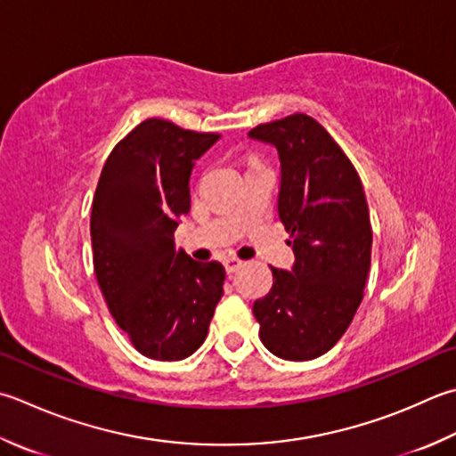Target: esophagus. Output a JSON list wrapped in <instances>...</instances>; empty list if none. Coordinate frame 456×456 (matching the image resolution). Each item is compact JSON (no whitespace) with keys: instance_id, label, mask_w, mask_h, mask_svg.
<instances>
[{"instance_id":"34e87169","label":"esophagus","mask_w":456,"mask_h":456,"mask_svg":"<svg viewBox=\"0 0 456 456\" xmlns=\"http://www.w3.org/2000/svg\"><path fill=\"white\" fill-rule=\"evenodd\" d=\"M225 271H227V274H233V273H237L240 266H243V261H239V258H235V256H231V258H225Z\"/></svg>"}]
</instances>
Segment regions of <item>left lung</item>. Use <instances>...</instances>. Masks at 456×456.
Masks as SVG:
<instances>
[{
    "label": "left lung",
    "mask_w": 456,
    "mask_h": 456,
    "mask_svg": "<svg viewBox=\"0 0 456 456\" xmlns=\"http://www.w3.org/2000/svg\"><path fill=\"white\" fill-rule=\"evenodd\" d=\"M248 138L279 151V217L294 251L292 271L273 266V289L255 300L258 336L282 360H314L344 336L363 298L371 225L362 180L306 114L261 124Z\"/></svg>",
    "instance_id": "obj_1"
}]
</instances>
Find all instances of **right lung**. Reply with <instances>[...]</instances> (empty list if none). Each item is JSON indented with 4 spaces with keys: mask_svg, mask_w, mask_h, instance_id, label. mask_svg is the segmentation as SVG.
Returning a JSON list of instances; mask_svg holds the SVG:
<instances>
[{
    "mask_svg": "<svg viewBox=\"0 0 456 456\" xmlns=\"http://www.w3.org/2000/svg\"><path fill=\"white\" fill-rule=\"evenodd\" d=\"M219 134L174 122H140L110 151L91 216L98 287L132 346L150 360L177 362L208 336L225 269L177 251L174 233L190 213V175Z\"/></svg>",
    "mask_w": 456,
    "mask_h": 456,
    "instance_id": "right-lung-1",
    "label": "right lung"
}]
</instances>
